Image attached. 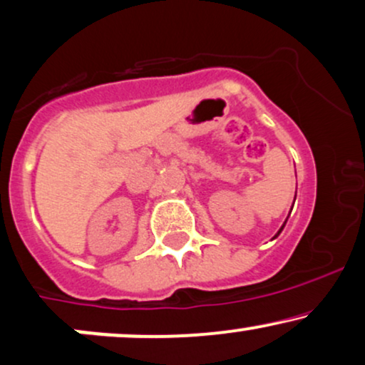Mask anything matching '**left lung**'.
Returning a JSON list of instances; mask_svg holds the SVG:
<instances>
[{
	"instance_id": "left-lung-1",
	"label": "left lung",
	"mask_w": 365,
	"mask_h": 365,
	"mask_svg": "<svg viewBox=\"0 0 365 365\" xmlns=\"http://www.w3.org/2000/svg\"><path fill=\"white\" fill-rule=\"evenodd\" d=\"M281 230H282V228H281ZM281 230H279V232H277V235H279V233H281ZM277 235H276V237H277Z\"/></svg>"
}]
</instances>
